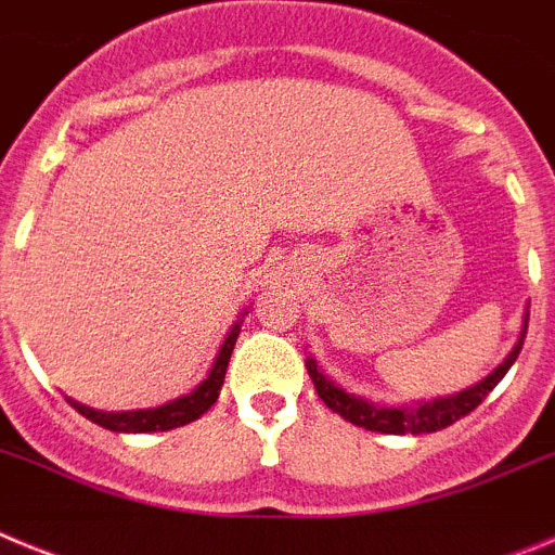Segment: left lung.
<instances>
[{
    "mask_svg": "<svg viewBox=\"0 0 555 555\" xmlns=\"http://www.w3.org/2000/svg\"><path fill=\"white\" fill-rule=\"evenodd\" d=\"M526 333H528V311L522 317V331H519L517 345L512 347L506 358H503V364L494 366L480 384L469 386V389L459 391V395H448V397H434V400H420L414 405H380V403H372L366 397H358L350 395L347 389L331 380V377L322 372L320 361L313 356L306 358V366H308V375L313 380V389L317 395L322 397V403L338 414L341 420L347 423L358 425V428H366V430H375V434H395V436H405V434H434V430H442L448 425H453L455 420L461 416H467L469 411L478 409L483 400H487L489 391L503 380L512 364L517 361L519 350H522V341H526Z\"/></svg>",
    "mask_w": 555,
    "mask_h": 555,
    "instance_id": "left-lung-1",
    "label": "left lung"
}]
</instances>
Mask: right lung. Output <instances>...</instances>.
<instances>
[{
  "label": "right lung",
  "mask_w": 555,
  "mask_h": 555,
  "mask_svg": "<svg viewBox=\"0 0 555 555\" xmlns=\"http://www.w3.org/2000/svg\"><path fill=\"white\" fill-rule=\"evenodd\" d=\"M244 313H238V320H235L233 327H230L228 338H224L217 358H214V366H210L208 377H205L197 389L178 397V400H171V403L158 405V409H139V411H96L77 403V400H72V397H66V400L75 405V411H80L86 420H91V423L102 425V428L107 430H116V434H152V430H171V428H180V425L194 423V420H199V416H203L205 411L219 400V391H222V384H224V372H228L230 352H233L235 338H238V333H242Z\"/></svg>",
  "instance_id": "1"
}]
</instances>
